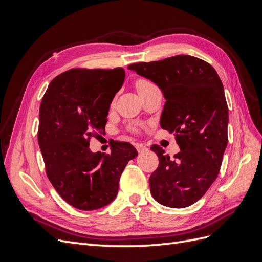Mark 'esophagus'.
<instances>
[{
	"mask_svg": "<svg viewBox=\"0 0 262 262\" xmlns=\"http://www.w3.org/2000/svg\"><path fill=\"white\" fill-rule=\"evenodd\" d=\"M136 147H137V150L139 153H143V152H145V150H147V147L144 146L143 144H137Z\"/></svg>",
	"mask_w": 262,
	"mask_h": 262,
	"instance_id": "1",
	"label": "esophagus"
}]
</instances>
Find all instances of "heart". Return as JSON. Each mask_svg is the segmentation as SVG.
Masks as SVG:
<instances>
[{
    "mask_svg": "<svg viewBox=\"0 0 262 262\" xmlns=\"http://www.w3.org/2000/svg\"><path fill=\"white\" fill-rule=\"evenodd\" d=\"M152 86H154V84L152 82H149L148 80H145V78H139V80L136 82V87L139 94L148 90L149 87Z\"/></svg>",
    "mask_w": 262,
    "mask_h": 262,
    "instance_id": "heart-1",
    "label": "heart"
}]
</instances>
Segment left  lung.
I'll list each match as a JSON object with an SVG mask.
<instances>
[{
    "instance_id": "left-lung-1",
    "label": "left lung",
    "mask_w": 262,
    "mask_h": 262,
    "mask_svg": "<svg viewBox=\"0 0 262 262\" xmlns=\"http://www.w3.org/2000/svg\"><path fill=\"white\" fill-rule=\"evenodd\" d=\"M163 92L162 129L173 133L180 152L169 157L160 145L150 149L158 167L149 177L154 199L165 207L186 208L204 195L216 179L227 145L228 108L214 68L191 55L128 67Z\"/></svg>"
}]
</instances>
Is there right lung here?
I'll list each match as a JSON object with an SVG mask.
<instances>
[{
	"mask_svg": "<svg viewBox=\"0 0 262 262\" xmlns=\"http://www.w3.org/2000/svg\"><path fill=\"white\" fill-rule=\"evenodd\" d=\"M124 81V70L71 69L55 76L39 110L38 143L46 173L62 199L92 211L112 202L130 160L138 155L128 142L112 153H92V138L105 130L109 106Z\"/></svg>",
	"mask_w": 262,
	"mask_h": 262,
	"instance_id": "obj_1",
	"label": "right lung"
}]
</instances>
